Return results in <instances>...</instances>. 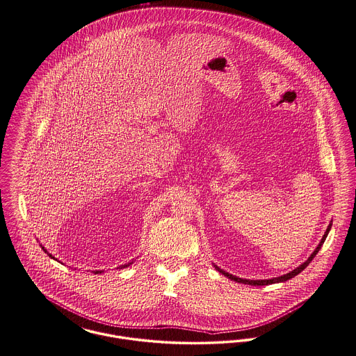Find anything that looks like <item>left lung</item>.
<instances>
[{"label": "left lung", "mask_w": 356, "mask_h": 356, "mask_svg": "<svg viewBox=\"0 0 356 356\" xmlns=\"http://www.w3.org/2000/svg\"><path fill=\"white\" fill-rule=\"evenodd\" d=\"M332 228V222H330V225H328V228H327V231H325V234H324V236L321 238V241L318 243V245L316 247V250L310 254V257H309L307 261H304L302 264H300L297 268H294L293 271H290V273H287V274H284V275H281V277H277V278H271V280H245V278H238L236 275H232V274H229V273H227V271H224V270H221L218 266H216L213 264L214 268L220 273V274H222L224 277H227V278H229L231 281H235V282H238V284H251V286H264V284H280V282H286V281H289V280H291V278H294L296 275H298L302 270H305L307 267H308L309 263L313 261V258L316 257V254L320 251V248H321V245L324 244V241H325V238L328 236V234H330V231H331Z\"/></svg>", "instance_id": "8db88e82"}]
</instances>
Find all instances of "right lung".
<instances>
[{
	"mask_svg": "<svg viewBox=\"0 0 356 356\" xmlns=\"http://www.w3.org/2000/svg\"><path fill=\"white\" fill-rule=\"evenodd\" d=\"M42 248H43V251H44V252H46V254H47V255H49V258H51V259H55V258H54V257H52V255H51V254H48L47 250H46V248H44V247H42ZM132 263H134V261H129V263H127V264H124V266H120V267H121V268H124V267H128V266H129V264H132ZM99 273H102V271H95V274H99Z\"/></svg>",
	"mask_w": 356,
	"mask_h": 356,
	"instance_id": "obj_1",
	"label": "right lung"
}]
</instances>
